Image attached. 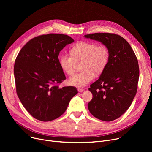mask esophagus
Instances as JSON below:
<instances>
[{
	"mask_svg": "<svg viewBox=\"0 0 152 152\" xmlns=\"http://www.w3.org/2000/svg\"><path fill=\"white\" fill-rule=\"evenodd\" d=\"M77 91H78V92H83L84 90V89H83V88H78V89H77Z\"/></svg>",
	"mask_w": 152,
	"mask_h": 152,
	"instance_id": "1",
	"label": "esophagus"
}]
</instances>
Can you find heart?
Instances as JSON below:
<instances>
[{
    "label": "heart",
    "mask_w": 152,
    "mask_h": 152,
    "mask_svg": "<svg viewBox=\"0 0 152 152\" xmlns=\"http://www.w3.org/2000/svg\"><path fill=\"white\" fill-rule=\"evenodd\" d=\"M71 54L60 56L59 63L62 70L67 75L74 73L76 63L83 61L81 72L76 73L68 80L69 85L82 87L91 83L94 74H101L109 60V51L104 45L95 42L82 41L75 45L71 49Z\"/></svg>",
    "instance_id": "heart-1"
}]
</instances>
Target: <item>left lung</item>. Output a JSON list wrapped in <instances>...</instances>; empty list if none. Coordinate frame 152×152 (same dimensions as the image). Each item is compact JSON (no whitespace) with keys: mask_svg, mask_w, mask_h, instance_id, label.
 <instances>
[{"mask_svg":"<svg viewBox=\"0 0 152 152\" xmlns=\"http://www.w3.org/2000/svg\"><path fill=\"white\" fill-rule=\"evenodd\" d=\"M84 37L101 42L109 51L105 68L89 88L93 97L88 109L100 120L113 121L129 108L136 94L139 77L137 58L129 44L121 36L99 33Z\"/></svg>","mask_w":152,"mask_h":152,"instance_id":"left-lung-1","label":"left lung"}]
</instances>
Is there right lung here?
Listing matches in <instances>:
<instances>
[{"label": "right lung", "mask_w": 152, "mask_h": 152, "mask_svg": "<svg viewBox=\"0 0 152 152\" xmlns=\"http://www.w3.org/2000/svg\"><path fill=\"white\" fill-rule=\"evenodd\" d=\"M74 42L62 34L34 37L21 49L15 60L16 91L23 107L34 118L50 121L62 115L77 91L73 86L59 87L65 80L58 58L60 52Z\"/></svg>", "instance_id": "1"}]
</instances>
